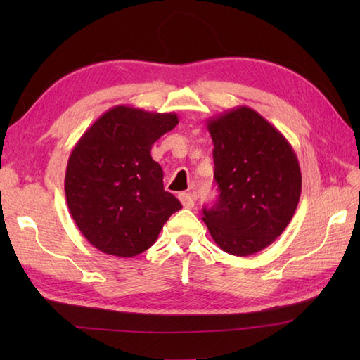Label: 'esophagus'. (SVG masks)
Segmentation results:
<instances>
[{
    "label": "esophagus",
    "instance_id": "34e87169",
    "mask_svg": "<svg viewBox=\"0 0 360 360\" xmlns=\"http://www.w3.org/2000/svg\"><path fill=\"white\" fill-rule=\"evenodd\" d=\"M179 201L186 209H192L196 201L195 193H179Z\"/></svg>",
    "mask_w": 360,
    "mask_h": 360
}]
</instances>
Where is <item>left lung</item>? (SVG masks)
Listing matches in <instances>:
<instances>
[{"instance_id":"left-lung-1","label":"left lung","mask_w":360,"mask_h":360,"mask_svg":"<svg viewBox=\"0 0 360 360\" xmlns=\"http://www.w3.org/2000/svg\"><path fill=\"white\" fill-rule=\"evenodd\" d=\"M217 204L204 209L213 241L248 257L269 246L288 227L302 193V173L288 139L263 116L236 106L207 120Z\"/></svg>"}]
</instances>
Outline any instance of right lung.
Masks as SVG:
<instances>
[{"instance_id": "1", "label": "right lung", "mask_w": 360, "mask_h": 360, "mask_svg": "<svg viewBox=\"0 0 360 360\" xmlns=\"http://www.w3.org/2000/svg\"><path fill=\"white\" fill-rule=\"evenodd\" d=\"M178 122L174 112L117 105L72 148L65 176L68 207L82 235L103 254H142L182 209L164 190L162 168L151 158V145Z\"/></svg>"}]
</instances>
